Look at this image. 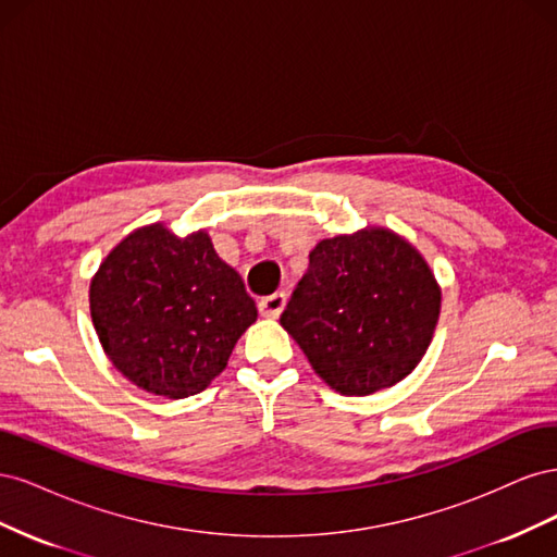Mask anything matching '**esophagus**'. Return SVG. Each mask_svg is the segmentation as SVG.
I'll return each instance as SVG.
<instances>
[{"instance_id":"esophagus-1","label":"esophagus","mask_w":557,"mask_h":557,"mask_svg":"<svg viewBox=\"0 0 557 557\" xmlns=\"http://www.w3.org/2000/svg\"><path fill=\"white\" fill-rule=\"evenodd\" d=\"M285 301H288V297H285V293L269 295V297L260 299V313L267 315V318H278L281 311L285 309Z\"/></svg>"}]
</instances>
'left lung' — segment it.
Masks as SVG:
<instances>
[{"label": "left lung", "instance_id": "left-lung-1", "mask_svg": "<svg viewBox=\"0 0 557 557\" xmlns=\"http://www.w3.org/2000/svg\"><path fill=\"white\" fill-rule=\"evenodd\" d=\"M440 309L425 258L399 234L367 227L315 244L281 325L332 391L362 397L413 372Z\"/></svg>", "mask_w": 557, "mask_h": 557}]
</instances>
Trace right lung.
I'll return each instance as SVG.
<instances>
[{
    "label": "right lung",
    "instance_id": "1",
    "mask_svg": "<svg viewBox=\"0 0 557 557\" xmlns=\"http://www.w3.org/2000/svg\"><path fill=\"white\" fill-rule=\"evenodd\" d=\"M90 315L117 372L146 393L183 399L223 372L258 309L205 230L176 237L156 223L99 264Z\"/></svg>",
    "mask_w": 557,
    "mask_h": 557
}]
</instances>
